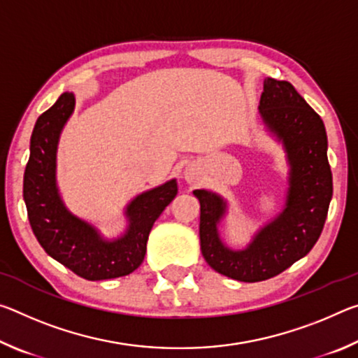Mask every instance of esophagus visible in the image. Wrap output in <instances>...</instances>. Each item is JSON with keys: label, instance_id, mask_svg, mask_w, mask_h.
<instances>
[{"label": "esophagus", "instance_id": "esophagus-1", "mask_svg": "<svg viewBox=\"0 0 358 358\" xmlns=\"http://www.w3.org/2000/svg\"><path fill=\"white\" fill-rule=\"evenodd\" d=\"M185 178H186L187 181H194V175H192L191 172H186V173H185Z\"/></svg>", "mask_w": 358, "mask_h": 358}]
</instances>
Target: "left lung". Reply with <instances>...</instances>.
I'll return each mask as SVG.
<instances>
[{
  "mask_svg": "<svg viewBox=\"0 0 358 358\" xmlns=\"http://www.w3.org/2000/svg\"><path fill=\"white\" fill-rule=\"evenodd\" d=\"M259 113L266 131L282 145L289 177L282 210L264 224L241 250L224 243L220 226L227 201L196 189L201 202V250L217 273L243 282L265 281L305 257L320 237L333 194L324 121L289 82L266 77Z\"/></svg>",
  "mask_w": 358,
  "mask_h": 358,
  "instance_id": "obj_1",
  "label": "left lung"
}]
</instances>
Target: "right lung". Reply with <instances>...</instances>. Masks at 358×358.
I'll return each mask as SVG.
<instances>
[{"mask_svg": "<svg viewBox=\"0 0 358 358\" xmlns=\"http://www.w3.org/2000/svg\"><path fill=\"white\" fill-rule=\"evenodd\" d=\"M74 107V93L66 92L36 121L23 175L28 220L48 256L76 275L88 281L126 276L143 262L150 230L177 196V180L136 196L124 208V232L115 238L104 237L98 227L68 210L57 185L59 136Z\"/></svg>", "mask_w": 358, "mask_h": 358, "instance_id": "add662e5", "label": "right lung"}]
</instances>
